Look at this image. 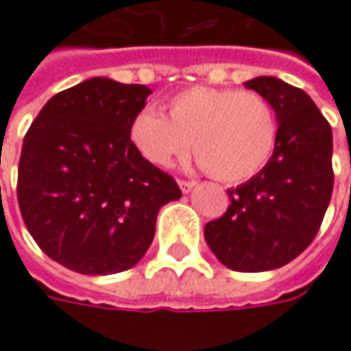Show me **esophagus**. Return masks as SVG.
Returning <instances> with one entry per match:
<instances>
[{
    "instance_id": "esophagus-1",
    "label": "esophagus",
    "mask_w": 351,
    "mask_h": 351,
    "mask_svg": "<svg viewBox=\"0 0 351 351\" xmlns=\"http://www.w3.org/2000/svg\"><path fill=\"white\" fill-rule=\"evenodd\" d=\"M178 186H180V190H182L184 194H188L192 188L196 186V182H192V180H178Z\"/></svg>"
}]
</instances>
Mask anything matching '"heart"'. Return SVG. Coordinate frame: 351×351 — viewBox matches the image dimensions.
<instances>
[{
	"label": "heart",
	"instance_id": "b5f03b06",
	"mask_svg": "<svg viewBox=\"0 0 351 351\" xmlns=\"http://www.w3.org/2000/svg\"><path fill=\"white\" fill-rule=\"evenodd\" d=\"M128 138L155 167H167L190 147L196 163L221 182L248 180L268 165L278 143V122L258 93L188 87L167 103V116L143 108Z\"/></svg>",
	"mask_w": 351,
	"mask_h": 351
}]
</instances>
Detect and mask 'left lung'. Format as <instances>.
Returning <instances> with one entry per match:
<instances>
[{
    "label": "left lung",
    "mask_w": 351,
    "mask_h": 351,
    "mask_svg": "<svg viewBox=\"0 0 351 351\" xmlns=\"http://www.w3.org/2000/svg\"><path fill=\"white\" fill-rule=\"evenodd\" d=\"M274 108L278 143L268 165L227 190V212L204 229L217 260L237 272H266L297 258L319 233L334 186L332 128L303 89L278 77L245 83Z\"/></svg>",
    "instance_id": "obj_1"
}]
</instances>
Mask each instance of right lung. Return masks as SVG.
Wrapping results in <instances>:
<instances>
[{
	"instance_id": "add662e5",
	"label": "right lung",
	"mask_w": 351,
	"mask_h": 351,
	"mask_svg": "<svg viewBox=\"0 0 351 351\" xmlns=\"http://www.w3.org/2000/svg\"><path fill=\"white\" fill-rule=\"evenodd\" d=\"M152 89L91 77L54 95L23 139L17 199L36 245L87 276L136 266L157 213L182 196L128 138Z\"/></svg>"
}]
</instances>
